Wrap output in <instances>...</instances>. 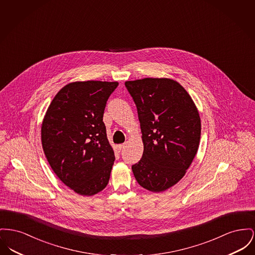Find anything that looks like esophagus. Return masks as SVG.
<instances>
[{
    "label": "esophagus",
    "instance_id": "34e87169",
    "mask_svg": "<svg viewBox=\"0 0 255 255\" xmlns=\"http://www.w3.org/2000/svg\"><path fill=\"white\" fill-rule=\"evenodd\" d=\"M124 146H125V144H124V143H122V144H119V145L117 146V148H118L119 151H121V150L124 148Z\"/></svg>",
    "mask_w": 255,
    "mask_h": 255
}]
</instances>
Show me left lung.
<instances>
[{
    "label": "left lung",
    "instance_id": "1",
    "mask_svg": "<svg viewBox=\"0 0 255 255\" xmlns=\"http://www.w3.org/2000/svg\"><path fill=\"white\" fill-rule=\"evenodd\" d=\"M137 110L143 153L132 165L137 183L159 193L185 175L198 149L201 123L189 93L176 81L144 78L125 82Z\"/></svg>",
    "mask_w": 255,
    "mask_h": 255
}]
</instances>
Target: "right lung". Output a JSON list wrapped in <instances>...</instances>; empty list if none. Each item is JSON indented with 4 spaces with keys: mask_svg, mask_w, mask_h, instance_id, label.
<instances>
[{
    "mask_svg": "<svg viewBox=\"0 0 255 255\" xmlns=\"http://www.w3.org/2000/svg\"><path fill=\"white\" fill-rule=\"evenodd\" d=\"M118 82L87 81L66 85L46 112L41 141L48 163L60 181L86 196L109 183L116 160L103 115Z\"/></svg>",
    "mask_w": 255,
    "mask_h": 255,
    "instance_id": "add662e5",
    "label": "right lung"
}]
</instances>
